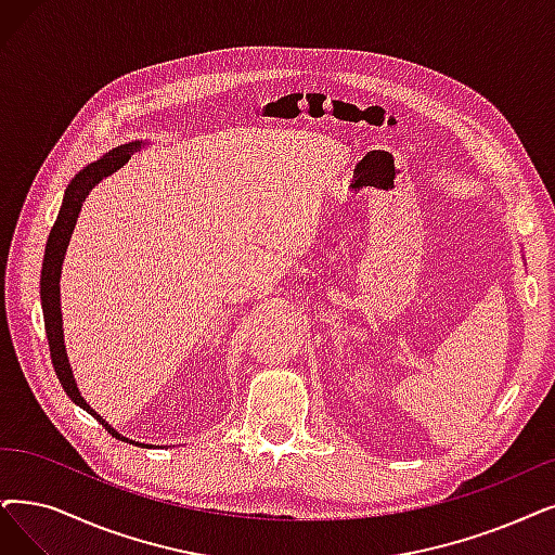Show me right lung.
Instances as JSON below:
<instances>
[{
    "mask_svg": "<svg viewBox=\"0 0 555 555\" xmlns=\"http://www.w3.org/2000/svg\"><path fill=\"white\" fill-rule=\"evenodd\" d=\"M141 145H143V141H131V143L118 145V147H114L111 152H106L104 157L98 159L95 164L86 166L83 170L77 172L75 180L68 184V189H65L61 211L56 216V223H54V228L50 232V238H48L46 259H42V273H40V300H42V317H46V332H48L50 354H52V364H54V371L59 375V380H61L65 393L73 398L75 405L83 408L88 414H93L100 421V424L111 435H114L116 439L129 441V444H137V441H131V439L118 435L114 428H111L106 421L91 405L83 401L79 389H77V383L73 378V369L68 364V352H65V346H63L59 280H61V266H63L65 250H68V243H70L75 223H77L81 205L86 203L88 193H91L95 189V184H100V180H104V177H108L111 172H116L118 168H122L129 162L131 154L139 152Z\"/></svg>",
    "mask_w": 555,
    "mask_h": 555,
    "instance_id": "add662e5",
    "label": "right lung"
}]
</instances>
